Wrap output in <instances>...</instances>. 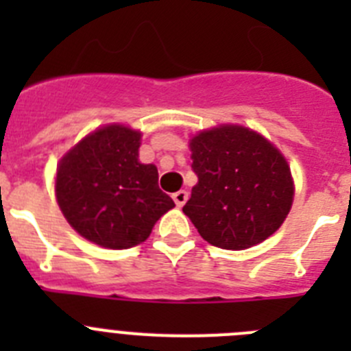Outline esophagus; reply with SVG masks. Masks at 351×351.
<instances>
[{"mask_svg":"<svg viewBox=\"0 0 351 351\" xmlns=\"http://www.w3.org/2000/svg\"><path fill=\"white\" fill-rule=\"evenodd\" d=\"M172 198H173V202H176V206L182 207L186 204V200H188V191L186 190L176 191V193L172 195Z\"/></svg>","mask_w":351,"mask_h":351,"instance_id":"esophagus-1","label":"esophagus"}]
</instances>
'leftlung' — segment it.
<instances>
[{"label":"left lung","mask_w":351,"mask_h":351,"mask_svg":"<svg viewBox=\"0 0 351 351\" xmlns=\"http://www.w3.org/2000/svg\"><path fill=\"white\" fill-rule=\"evenodd\" d=\"M198 182L182 213L207 243L246 250L271 237L290 213L293 179L280 149L250 128L221 125L190 141Z\"/></svg>","instance_id":"obj_1"}]
</instances>
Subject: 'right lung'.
I'll list each match as a JSON object with an SVG mask.
<instances>
[{"label": "right lung", "instance_id": "1", "mask_svg": "<svg viewBox=\"0 0 351 351\" xmlns=\"http://www.w3.org/2000/svg\"><path fill=\"white\" fill-rule=\"evenodd\" d=\"M142 133L108 125L89 133L60 161L56 198L84 239L108 250L144 243L154 223L172 209L158 186V169L138 161Z\"/></svg>", "mask_w": 351, "mask_h": 351}]
</instances>
